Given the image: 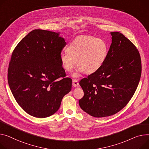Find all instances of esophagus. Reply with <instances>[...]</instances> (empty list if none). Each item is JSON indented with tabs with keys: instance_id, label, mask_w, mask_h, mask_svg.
Listing matches in <instances>:
<instances>
[{
	"instance_id": "obj_1",
	"label": "esophagus",
	"mask_w": 149,
	"mask_h": 149,
	"mask_svg": "<svg viewBox=\"0 0 149 149\" xmlns=\"http://www.w3.org/2000/svg\"><path fill=\"white\" fill-rule=\"evenodd\" d=\"M72 86L74 87H78L79 86V83H78V81L77 80H75V79H74V80H72Z\"/></svg>"
}]
</instances>
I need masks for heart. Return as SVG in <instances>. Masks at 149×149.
<instances>
[{"label":"heart","instance_id":"heart-1","mask_svg":"<svg viewBox=\"0 0 149 149\" xmlns=\"http://www.w3.org/2000/svg\"><path fill=\"white\" fill-rule=\"evenodd\" d=\"M66 50L60 56L62 66L66 71L71 72L77 62L78 67L72 75L77 78L84 72L91 74L100 69L106 60L108 48L103 39L85 36L75 39Z\"/></svg>","mask_w":149,"mask_h":149}]
</instances>
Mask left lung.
Listing matches in <instances>:
<instances>
[{"label":"left lung","instance_id":"1","mask_svg":"<svg viewBox=\"0 0 149 149\" xmlns=\"http://www.w3.org/2000/svg\"><path fill=\"white\" fill-rule=\"evenodd\" d=\"M110 33L112 43L104 63L80 81L84 96L79 105L95 117L110 116L123 109L133 96L141 75L136 47L122 33Z\"/></svg>","mask_w":149,"mask_h":149}]
</instances>
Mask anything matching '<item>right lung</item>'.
Segmentation results:
<instances>
[{"label": "right lung", "mask_w": 149, "mask_h": 149, "mask_svg": "<svg viewBox=\"0 0 149 149\" xmlns=\"http://www.w3.org/2000/svg\"><path fill=\"white\" fill-rule=\"evenodd\" d=\"M65 45L59 33L35 29L13 52L8 84L17 102L31 116L45 118L53 115L71 90L72 80L65 77L60 58Z\"/></svg>", "instance_id": "obj_1"}]
</instances>
